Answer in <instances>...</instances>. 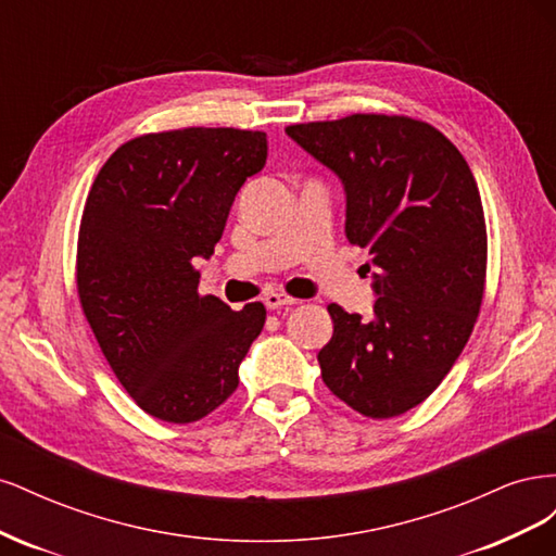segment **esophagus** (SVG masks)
Masks as SVG:
<instances>
[{"mask_svg":"<svg viewBox=\"0 0 556 556\" xmlns=\"http://www.w3.org/2000/svg\"><path fill=\"white\" fill-rule=\"evenodd\" d=\"M264 306L268 308V311H276V308H282V306H292V304H296V299L294 296H290V294H285V292H266L264 294Z\"/></svg>","mask_w":556,"mask_h":556,"instance_id":"34e87169","label":"esophagus"}]
</instances>
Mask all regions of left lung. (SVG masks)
<instances>
[{"label": "left lung", "instance_id": "left-lung-1", "mask_svg": "<svg viewBox=\"0 0 556 556\" xmlns=\"http://www.w3.org/2000/svg\"><path fill=\"white\" fill-rule=\"evenodd\" d=\"M285 131L343 180L345 237L374 257V317L327 306L323 380L366 417L408 413L450 374L482 306L478 182L443 131L408 115L352 113Z\"/></svg>", "mask_w": 556, "mask_h": 556}]
</instances>
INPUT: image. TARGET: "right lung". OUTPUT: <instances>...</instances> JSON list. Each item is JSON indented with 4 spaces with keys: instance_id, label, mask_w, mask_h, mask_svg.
<instances>
[{
    "instance_id": "add662e5",
    "label": "right lung",
    "mask_w": 556,
    "mask_h": 556,
    "mask_svg": "<svg viewBox=\"0 0 556 556\" xmlns=\"http://www.w3.org/2000/svg\"><path fill=\"white\" fill-rule=\"evenodd\" d=\"M266 134L185 127L129 139L99 169L83 208L76 288L115 378L148 415L206 417L237 392L260 301L231 311L199 294L233 197L266 164Z\"/></svg>"
}]
</instances>
